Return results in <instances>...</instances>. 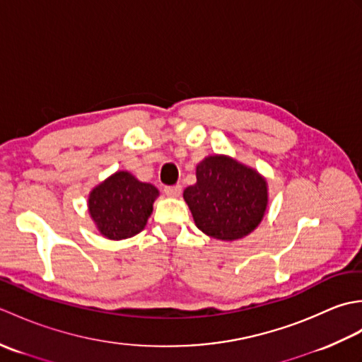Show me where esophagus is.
I'll use <instances>...</instances> for the list:
<instances>
[{
	"label": "esophagus",
	"instance_id": "1",
	"mask_svg": "<svg viewBox=\"0 0 362 362\" xmlns=\"http://www.w3.org/2000/svg\"><path fill=\"white\" fill-rule=\"evenodd\" d=\"M163 191L169 197H179L182 193V185H169V187H165Z\"/></svg>",
	"mask_w": 362,
	"mask_h": 362
}]
</instances>
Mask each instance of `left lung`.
<instances>
[{
  "label": "left lung",
  "mask_w": 362,
  "mask_h": 362,
  "mask_svg": "<svg viewBox=\"0 0 362 362\" xmlns=\"http://www.w3.org/2000/svg\"><path fill=\"white\" fill-rule=\"evenodd\" d=\"M196 185L183 191L197 228L222 241L249 235L263 219L266 180L238 161L213 156L196 169Z\"/></svg>",
  "instance_id": "8db88e82"
}]
</instances>
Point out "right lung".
Returning a JSON list of instances; mask_svg holds the SVG:
<instances>
[{
    "label": "right lung",
    "mask_w": 362,
    "mask_h": 362,
    "mask_svg": "<svg viewBox=\"0 0 362 362\" xmlns=\"http://www.w3.org/2000/svg\"><path fill=\"white\" fill-rule=\"evenodd\" d=\"M158 189L119 171L91 191L90 214L109 240H126L140 233L152 213Z\"/></svg>",
    "instance_id": "1"
}]
</instances>
